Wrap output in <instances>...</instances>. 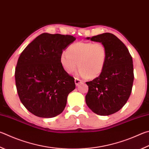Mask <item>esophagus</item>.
Returning <instances> with one entry per match:
<instances>
[{
	"instance_id": "obj_1",
	"label": "esophagus",
	"mask_w": 149,
	"mask_h": 149,
	"mask_svg": "<svg viewBox=\"0 0 149 149\" xmlns=\"http://www.w3.org/2000/svg\"><path fill=\"white\" fill-rule=\"evenodd\" d=\"M75 85H76L77 86V85H79V84L81 83H82L83 81L81 80H80L79 79H78V78H75Z\"/></svg>"
}]
</instances>
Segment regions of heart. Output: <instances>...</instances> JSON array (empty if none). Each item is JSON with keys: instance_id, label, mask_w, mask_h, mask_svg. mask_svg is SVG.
<instances>
[{"instance_id": "obj_1", "label": "heart", "mask_w": 149, "mask_h": 149, "mask_svg": "<svg viewBox=\"0 0 149 149\" xmlns=\"http://www.w3.org/2000/svg\"><path fill=\"white\" fill-rule=\"evenodd\" d=\"M107 53L102 43L76 42L62 53L60 61L64 70L70 74L79 68L77 75L91 79L98 77L104 71L107 62Z\"/></svg>"}]
</instances>
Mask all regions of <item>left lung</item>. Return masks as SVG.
I'll list each match as a JSON object with an SVG mask.
<instances>
[{"label": "left lung", "instance_id": "8db88e82", "mask_svg": "<svg viewBox=\"0 0 149 149\" xmlns=\"http://www.w3.org/2000/svg\"><path fill=\"white\" fill-rule=\"evenodd\" d=\"M86 39L102 43L107 53L104 71L98 77L86 83L88 86L86 104L97 115H112L126 104L131 94L134 79L132 57L124 43L111 33Z\"/></svg>", "mask_w": 149, "mask_h": 149}]
</instances>
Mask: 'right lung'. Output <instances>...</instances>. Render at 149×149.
<instances>
[{
	"label": "right lung",
	"mask_w": 149,
	"mask_h": 149,
	"mask_svg": "<svg viewBox=\"0 0 149 149\" xmlns=\"http://www.w3.org/2000/svg\"><path fill=\"white\" fill-rule=\"evenodd\" d=\"M71 35L43 33L25 47L15 72L19 99L37 117L52 118L63 111L70 93L75 88L74 77L62 66L64 50L75 40Z\"/></svg>",
	"instance_id": "obj_1"
}]
</instances>
